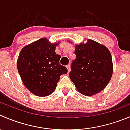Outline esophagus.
<instances>
[{
    "instance_id": "34e87169",
    "label": "esophagus",
    "mask_w": 130,
    "mask_h": 130,
    "mask_svg": "<svg viewBox=\"0 0 130 130\" xmlns=\"http://www.w3.org/2000/svg\"><path fill=\"white\" fill-rule=\"evenodd\" d=\"M67 68L68 72H70V70H71V69H70V64H69V65H67Z\"/></svg>"
}]
</instances>
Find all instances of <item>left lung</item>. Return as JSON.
Here are the masks:
<instances>
[{
    "label": "left lung",
    "mask_w": 130,
    "mask_h": 130,
    "mask_svg": "<svg viewBox=\"0 0 130 130\" xmlns=\"http://www.w3.org/2000/svg\"><path fill=\"white\" fill-rule=\"evenodd\" d=\"M75 55L69 75L78 91L91 96L103 90L112 75V59L109 50L89 39L86 44L75 46Z\"/></svg>",
    "instance_id": "1"
}]
</instances>
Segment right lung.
<instances>
[{
	"instance_id": "obj_1",
	"label": "right lung",
	"mask_w": 130,
	"mask_h": 130,
	"mask_svg": "<svg viewBox=\"0 0 130 130\" xmlns=\"http://www.w3.org/2000/svg\"><path fill=\"white\" fill-rule=\"evenodd\" d=\"M58 44L42 38L21 50L17 68L24 85L38 96H46L55 91L60 75L67 69L60 64L61 56L55 53Z\"/></svg>"
}]
</instances>
